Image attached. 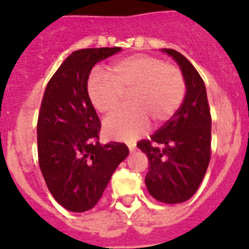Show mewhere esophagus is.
I'll return each mask as SVG.
<instances>
[{"label": "esophagus", "mask_w": 249, "mask_h": 249, "mask_svg": "<svg viewBox=\"0 0 249 249\" xmlns=\"http://www.w3.org/2000/svg\"><path fill=\"white\" fill-rule=\"evenodd\" d=\"M127 147H129L130 152H133L135 150V144H127Z\"/></svg>", "instance_id": "34e87169"}]
</instances>
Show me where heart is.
I'll return each mask as SVG.
<instances>
[{
	"label": "heart",
	"mask_w": 249,
	"mask_h": 249,
	"mask_svg": "<svg viewBox=\"0 0 249 249\" xmlns=\"http://www.w3.org/2000/svg\"><path fill=\"white\" fill-rule=\"evenodd\" d=\"M110 77L94 71L88 80V97L102 114H111L129 94L130 107L105 120L107 135L116 140H134L144 134L150 121L155 125L169 122L185 95V79L178 67L158 57L135 54L110 67Z\"/></svg>",
	"instance_id": "obj_1"
}]
</instances>
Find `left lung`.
Masks as SVG:
<instances>
[{
	"label": "left lung",
	"mask_w": 249,
	"mask_h": 249,
	"mask_svg": "<svg viewBox=\"0 0 249 249\" xmlns=\"http://www.w3.org/2000/svg\"><path fill=\"white\" fill-rule=\"evenodd\" d=\"M182 71L186 95L178 110L138 146L149 159L147 191L163 203L191 198L211 159V113L202 78L190 60L175 49H162Z\"/></svg>",
	"instance_id": "left-lung-1"
}]
</instances>
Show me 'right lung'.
<instances>
[{"label":"right lung","mask_w":249,"mask_h":249,"mask_svg":"<svg viewBox=\"0 0 249 249\" xmlns=\"http://www.w3.org/2000/svg\"><path fill=\"white\" fill-rule=\"evenodd\" d=\"M120 51H75L44 90L37 123L38 162L49 192L68 211L86 212L97 205L111 175L129 155L123 142L100 144L102 124L88 97L91 68Z\"/></svg>","instance_id":"obj_1"}]
</instances>
